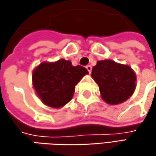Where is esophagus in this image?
Masks as SVG:
<instances>
[{"label": "esophagus", "mask_w": 156, "mask_h": 156, "mask_svg": "<svg viewBox=\"0 0 156 156\" xmlns=\"http://www.w3.org/2000/svg\"><path fill=\"white\" fill-rule=\"evenodd\" d=\"M86 69H87V71H88L89 73H91V70H92V67H91L90 65H87V66L86 67Z\"/></svg>", "instance_id": "esophagus-1"}]
</instances>
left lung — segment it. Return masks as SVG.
<instances>
[{
  "label": "left lung",
  "mask_w": 156,
  "mask_h": 156,
  "mask_svg": "<svg viewBox=\"0 0 156 156\" xmlns=\"http://www.w3.org/2000/svg\"><path fill=\"white\" fill-rule=\"evenodd\" d=\"M91 77L98 85L102 99L108 105L126 101L136 87V75L131 67L111 59L98 60Z\"/></svg>",
  "instance_id": "8db88e82"
}]
</instances>
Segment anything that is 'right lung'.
I'll list each match as a JSON object with an SVG mask.
<instances>
[{
    "label": "right lung",
    "mask_w": 156,
    "mask_h": 156,
    "mask_svg": "<svg viewBox=\"0 0 156 156\" xmlns=\"http://www.w3.org/2000/svg\"><path fill=\"white\" fill-rule=\"evenodd\" d=\"M87 74V69L64 58L44 61L33 69L32 86L44 105L60 108L72 99L76 85Z\"/></svg>",
    "instance_id": "add662e5"
}]
</instances>
